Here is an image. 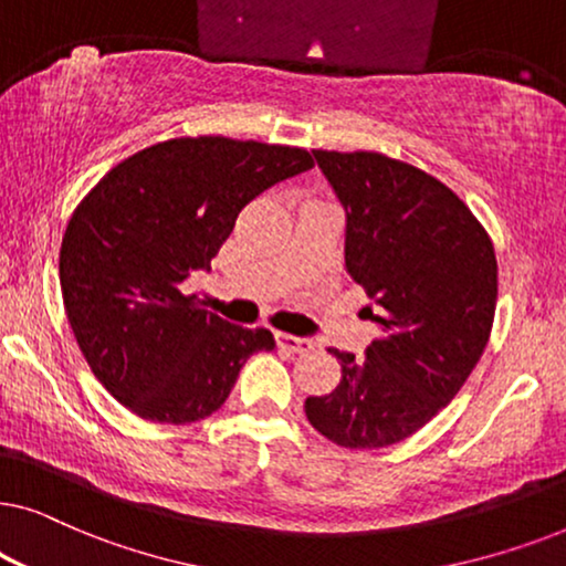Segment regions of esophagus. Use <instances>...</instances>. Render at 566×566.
Here are the masks:
<instances>
[{
    "mask_svg": "<svg viewBox=\"0 0 566 566\" xmlns=\"http://www.w3.org/2000/svg\"><path fill=\"white\" fill-rule=\"evenodd\" d=\"M277 345L285 347V350L291 353H308L314 347V343L308 337H296V335H285V332H277L275 335Z\"/></svg>",
    "mask_w": 566,
    "mask_h": 566,
    "instance_id": "obj_1",
    "label": "esophagus"
}]
</instances>
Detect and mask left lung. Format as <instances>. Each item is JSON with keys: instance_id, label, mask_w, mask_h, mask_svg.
<instances>
[{"instance_id": "1", "label": "left lung", "mask_w": 566, "mask_h": 566, "mask_svg": "<svg viewBox=\"0 0 566 566\" xmlns=\"http://www.w3.org/2000/svg\"><path fill=\"white\" fill-rule=\"evenodd\" d=\"M314 159L345 208V268L381 337L353 353L306 417L345 448H384L428 424L482 358L497 306V258L469 206L436 177L378 151Z\"/></svg>"}]
</instances>
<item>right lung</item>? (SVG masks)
Here are the masks:
<instances>
[{"mask_svg": "<svg viewBox=\"0 0 566 566\" xmlns=\"http://www.w3.org/2000/svg\"><path fill=\"white\" fill-rule=\"evenodd\" d=\"M314 167L298 146L185 136L115 165L66 223L59 281L66 319L92 374L151 422L213 415L270 329L211 314L180 283L211 270L242 208Z\"/></svg>", "mask_w": 566, "mask_h": 566, "instance_id": "right-lung-1", "label": "right lung"}]
</instances>
